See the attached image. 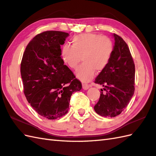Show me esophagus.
<instances>
[{"label": "esophagus", "mask_w": 156, "mask_h": 156, "mask_svg": "<svg viewBox=\"0 0 156 156\" xmlns=\"http://www.w3.org/2000/svg\"><path fill=\"white\" fill-rule=\"evenodd\" d=\"M88 88H89V85H88V84H82V88H83L84 90H87Z\"/></svg>", "instance_id": "esophagus-1"}]
</instances>
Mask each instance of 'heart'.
<instances>
[{
  "label": "heart",
  "instance_id": "heart-1",
  "mask_svg": "<svg viewBox=\"0 0 156 156\" xmlns=\"http://www.w3.org/2000/svg\"><path fill=\"white\" fill-rule=\"evenodd\" d=\"M114 44L107 36L94 33L81 34L72 39V47L65 44L62 49L63 62L70 68L75 69L80 63L76 75L82 82L90 80L97 72L103 71L110 61Z\"/></svg>",
  "mask_w": 156,
  "mask_h": 156
}]
</instances>
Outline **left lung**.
<instances>
[{
    "mask_svg": "<svg viewBox=\"0 0 156 156\" xmlns=\"http://www.w3.org/2000/svg\"><path fill=\"white\" fill-rule=\"evenodd\" d=\"M114 52L108 66L97 76L94 83L102 85L99 101L94 106L97 114L115 117L126 108L135 92V66L124 40L114 34ZM103 91V89H101Z\"/></svg>",
    "mask_w": 156,
    "mask_h": 156,
    "instance_id": "1",
    "label": "left lung"
}]
</instances>
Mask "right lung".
Masks as SVG:
<instances>
[{
	"label": "right lung",
	"mask_w": 156,
	"mask_h": 156,
	"mask_svg": "<svg viewBox=\"0 0 156 156\" xmlns=\"http://www.w3.org/2000/svg\"><path fill=\"white\" fill-rule=\"evenodd\" d=\"M68 36L60 31L39 34L27 45L21 60L20 72L27 101L48 120L66 115L72 93L82 88L81 82L61 57V45Z\"/></svg>",
	"instance_id": "obj_1"
}]
</instances>
